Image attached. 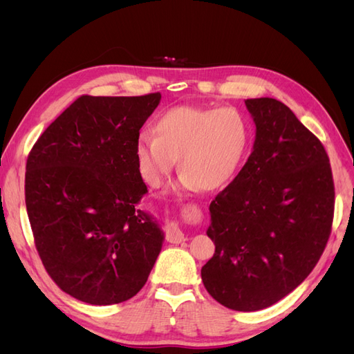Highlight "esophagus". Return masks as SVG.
Here are the masks:
<instances>
[{
  "mask_svg": "<svg viewBox=\"0 0 354 354\" xmlns=\"http://www.w3.org/2000/svg\"><path fill=\"white\" fill-rule=\"evenodd\" d=\"M165 236H167V241L171 242V243H181L186 241V236L185 233L181 232L176 224H169V226H167L165 229Z\"/></svg>",
  "mask_w": 354,
  "mask_h": 354,
  "instance_id": "1",
  "label": "esophagus"
}]
</instances>
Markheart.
<instances>
[{
  "label": "heart",
  "instance_id": "obj_1",
  "mask_svg": "<svg viewBox=\"0 0 354 354\" xmlns=\"http://www.w3.org/2000/svg\"><path fill=\"white\" fill-rule=\"evenodd\" d=\"M152 134L142 133L134 156L145 183L162 186L177 159L178 190L212 192L226 186L242 162L250 130L234 109L176 106L160 113Z\"/></svg>",
  "mask_w": 354,
  "mask_h": 354
}]
</instances>
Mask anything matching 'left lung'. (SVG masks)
Here are the masks:
<instances>
[{
    "mask_svg": "<svg viewBox=\"0 0 354 354\" xmlns=\"http://www.w3.org/2000/svg\"><path fill=\"white\" fill-rule=\"evenodd\" d=\"M255 124L246 164L209 205L216 245L201 276L224 307L255 312L315 269L334 218V180L319 138L282 102L245 100Z\"/></svg>",
    "mask_w": 354,
    "mask_h": 354,
    "instance_id": "1",
    "label": "left lung"
}]
</instances>
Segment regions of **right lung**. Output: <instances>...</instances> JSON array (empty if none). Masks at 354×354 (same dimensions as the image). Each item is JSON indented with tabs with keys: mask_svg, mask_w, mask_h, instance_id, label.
I'll use <instances>...</instances> for the list:
<instances>
[{
	"mask_svg": "<svg viewBox=\"0 0 354 354\" xmlns=\"http://www.w3.org/2000/svg\"><path fill=\"white\" fill-rule=\"evenodd\" d=\"M160 102L81 95L48 125L26 162L25 201L37 251L57 286L109 306L145 286L162 248L134 145Z\"/></svg>",
	"mask_w": 354,
	"mask_h": 354,
	"instance_id": "obj_1",
	"label": "right lung"
}]
</instances>
